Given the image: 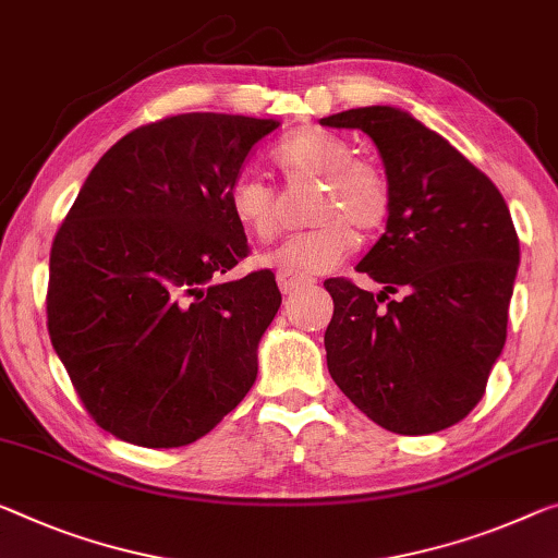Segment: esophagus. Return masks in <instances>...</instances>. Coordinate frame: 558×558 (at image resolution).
Masks as SVG:
<instances>
[{"mask_svg": "<svg viewBox=\"0 0 558 558\" xmlns=\"http://www.w3.org/2000/svg\"><path fill=\"white\" fill-rule=\"evenodd\" d=\"M277 281H279V289L281 294H296V291H304L306 287H312V279H304V277H294V274H277Z\"/></svg>", "mask_w": 558, "mask_h": 558, "instance_id": "34e87169", "label": "esophagus"}]
</instances>
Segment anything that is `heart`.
<instances>
[{
	"mask_svg": "<svg viewBox=\"0 0 558 558\" xmlns=\"http://www.w3.org/2000/svg\"><path fill=\"white\" fill-rule=\"evenodd\" d=\"M274 165L289 184L319 182L308 219L314 229L289 236L264 254V264L281 274L314 277L337 267L354 246V231L374 234L391 211V182L387 171L366 159L344 136L324 130H299L274 149ZM227 207L236 227L254 242L267 244L281 227L277 192L262 179L239 174L227 190Z\"/></svg>",
	"mask_w": 558,
	"mask_h": 558,
	"instance_id": "1",
	"label": "heart"
}]
</instances>
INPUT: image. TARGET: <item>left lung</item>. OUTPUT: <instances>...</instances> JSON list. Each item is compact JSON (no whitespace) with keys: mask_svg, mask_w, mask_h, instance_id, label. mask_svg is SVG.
<instances>
[{"mask_svg":"<svg viewBox=\"0 0 558 558\" xmlns=\"http://www.w3.org/2000/svg\"><path fill=\"white\" fill-rule=\"evenodd\" d=\"M319 124L372 136L391 182L387 231L356 264L384 291L324 281L329 374L389 432H441L482 401L507 341L519 267L509 207L482 169L407 111L362 107Z\"/></svg>","mask_w":558,"mask_h":558,"instance_id":"8db88e82","label":"left lung"}]
</instances>
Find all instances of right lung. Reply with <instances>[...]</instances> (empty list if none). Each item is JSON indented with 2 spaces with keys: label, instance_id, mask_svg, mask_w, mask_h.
I'll list each match as a JSON object with an SVG mask.
<instances>
[{
  "label": "right lung",
  "instance_id": "obj_1",
  "mask_svg": "<svg viewBox=\"0 0 558 558\" xmlns=\"http://www.w3.org/2000/svg\"><path fill=\"white\" fill-rule=\"evenodd\" d=\"M277 126L214 111L144 124L97 161L57 229L49 339L117 439L184 447L252 389L281 294L269 269L227 279L250 256L227 190Z\"/></svg>",
  "mask_w": 558,
  "mask_h": 558
}]
</instances>
